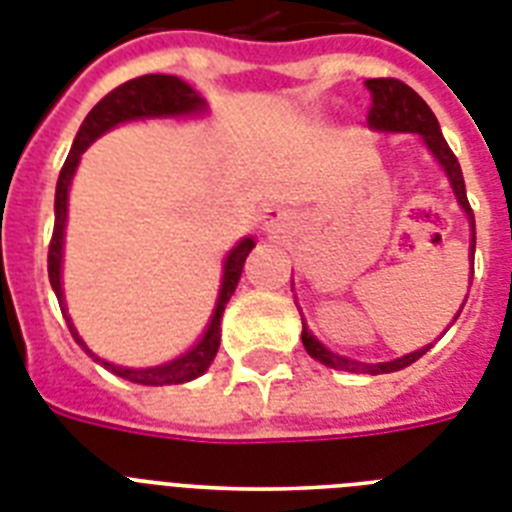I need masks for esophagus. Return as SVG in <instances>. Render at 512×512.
<instances>
[{
	"label": "esophagus",
	"instance_id": "34e87169",
	"mask_svg": "<svg viewBox=\"0 0 512 512\" xmlns=\"http://www.w3.org/2000/svg\"><path fill=\"white\" fill-rule=\"evenodd\" d=\"M292 225V212L287 207H268L263 212V228L268 233H284Z\"/></svg>",
	"mask_w": 512,
	"mask_h": 512
}]
</instances>
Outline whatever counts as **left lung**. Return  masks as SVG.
<instances>
[{"instance_id": "obj_1", "label": "left lung", "mask_w": 512, "mask_h": 512, "mask_svg": "<svg viewBox=\"0 0 512 512\" xmlns=\"http://www.w3.org/2000/svg\"><path fill=\"white\" fill-rule=\"evenodd\" d=\"M366 90L372 95V106H369V114H366V122L374 130H385V132H420L428 148L433 151L441 167L446 170L449 180H452V188L457 193V201L462 204V209L468 212L470 225L476 228V220H473V209H470L468 193H465V177H462L460 162H457V156L452 154V148L441 135V127H438L436 114L430 111V106L425 100L417 95V92L404 84L401 79H366ZM476 252V233H473V244H470V255ZM462 311V308H460ZM460 316V313H457ZM303 345L308 350V356H313L321 364L332 366V369H342V372H369V374H388V372H398V369H404V366L414 364L417 358L425 356L430 350H414L409 356H401L396 361H385V364H364V361H353V358L337 356L329 348H324L316 337L308 332L303 321Z\"/></svg>"}]
</instances>
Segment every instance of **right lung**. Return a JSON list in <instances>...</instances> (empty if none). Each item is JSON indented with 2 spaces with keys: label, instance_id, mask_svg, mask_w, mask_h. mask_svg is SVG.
Masks as SVG:
<instances>
[{
  "label": "right lung",
  "instance_id": "add662e5",
  "mask_svg": "<svg viewBox=\"0 0 512 512\" xmlns=\"http://www.w3.org/2000/svg\"><path fill=\"white\" fill-rule=\"evenodd\" d=\"M201 108H204V98H199V92L191 90L183 79L167 74H146L119 84L116 90L108 92L106 98L100 100L98 106L87 114V119H84L79 132H76L71 154H68L63 170H60L58 188H55V228H52L50 252H47V273H50V284L52 289H55V297H58L63 316H66V305H63V287H60V257H63V228H66L68 185H71V177H74L76 164H79V156L87 151V146H90L92 140L100 138L103 132L116 127L119 122L143 119V116L193 114V111H201ZM252 247H255V241L244 239L239 247L228 255V260H225L223 287H220L215 316L209 321L207 332H204V337H201L188 353H183V356L170 361V364L151 366V369H124V366L108 364V361H100V358L79 340L74 324H71V319L66 316L68 329H71L74 340L79 342L92 358H98L106 369H111L116 377L138 382V385H177V382L193 380V377H199V374L207 372V366L212 364V358L217 356V348H220V319H223L225 303H228L233 292H236V284H239L241 271H244V260H247V255L252 252Z\"/></svg>",
  "mask_w": 512,
  "mask_h": 512
}]
</instances>
